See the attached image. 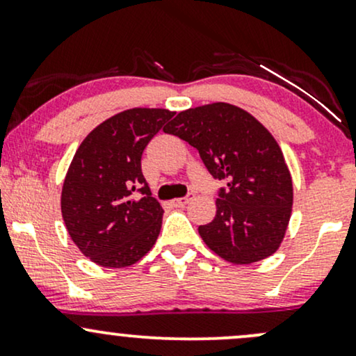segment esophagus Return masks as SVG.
Masks as SVG:
<instances>
[{
    "instance_id": "obj_1",
    "label": "esophagus",
    "mask_w": 356,
    "mask_h": 356,
    "mask_svg": "<svg viewBox=\"0 0 356 356\" xmlns=\"http://www.w3.org/2000/svg\"><path fill=\"white\" fill-rule=\"evenodd\" d=\"M191 201H192L191 195H187V197H181V199H174L172 206L174 207H184V206H187V204H189Z\"/></svg>"
}]
</instances>
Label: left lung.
<instances>
[{"label": "left lung", "mask_w": 356, "mask_h": 356, "mask_svg": "<svg viewBox=\"0 0 356 356\" xmlns=\"http://www.w3.org/2000/svg\"><path fill=\"white\" fill-rule=\"evenodd\" d=\"M199 150L204 165L227 184L216 216L199 234L232 264L266 259L283 243L293 211V181L281 147L246 110L216 102L177 113L164 127Z\"/></svg>", "instance_id": "obj_1"}]
</instances>
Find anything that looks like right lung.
I'll return each mask as SVG.
<instances>
[{
    "label": "right lung",
    "mask_w": 356,
    "mask_h": 356,
    "mask_svg": "<svg viewBox=\"0 0 356 356\" xmlns=\"http://www.w3.org/2000/svg\"><path fill=\"white\" fill-rule=\"evenodd\" d=\"M174 113L124 110L97 125L73 155L61 189V216L76 248L99 266H132L159 238L164 209L152 197L140 161Z\"/></svg>",
    "instance_id": "1"
}]
</instances>
